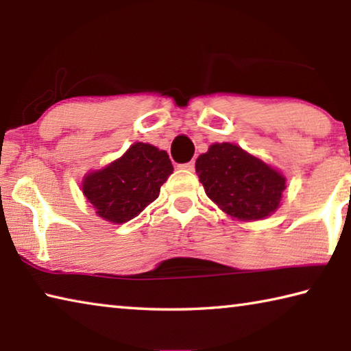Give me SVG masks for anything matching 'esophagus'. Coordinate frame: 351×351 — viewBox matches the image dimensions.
I'll return each instance as SVG.
<instances>
[{
    "label": "esophagus",
    "instance_id": "obj_1",
    "mask_svg": "<svg viewBox=\"0 0 351 351\" xmlns=\"http://www.w3.org/2000/svg\"><path fill=\"white\" fill-rule=\"evenodd\" d=\"M180 167H181V169H184V170L193 171V170H195V161H190V162H186V164H181Z\"/></svg>",
    "mask_w": 351,
    "mask_h": 351
}]
</instances>
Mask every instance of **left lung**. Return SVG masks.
Masks as SVG:
<instances>
[{"label": "left lung", "instance_id": "obj_1", "mask_svg": "<svg viewBox=\"0 0 351 351\" xmlns=\"http://www.w3.org/2000/svg\"><path fill=\"white\" fill-rule=\"evenodd\" d=\"M206 195L219 209L243 221L263 219L280 206L287 178L241 147H209L195 164Z\"/></svg>", "mask_w": 351, "mask_h": 351}]
</instances>
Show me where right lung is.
Returning <instances> with one entry per match:
<instances>
[{
	"instance_id": "add662e5",
	"label": "right lung",
	"mask_w": 351,
	"mask_h": 351,
	"mask_svg": "<svg viewBox=\"0 0 351 351\" xmlns=\"http://www.w3.org/2000/svg\"><path fill=\"white\" fill-rule=\"evenodd\" d=\"M173 173L167 152L136 142L122 158L83 180V195L106 221L127 223L159 197V190Z\"/></svg>"
}]
</instances>
